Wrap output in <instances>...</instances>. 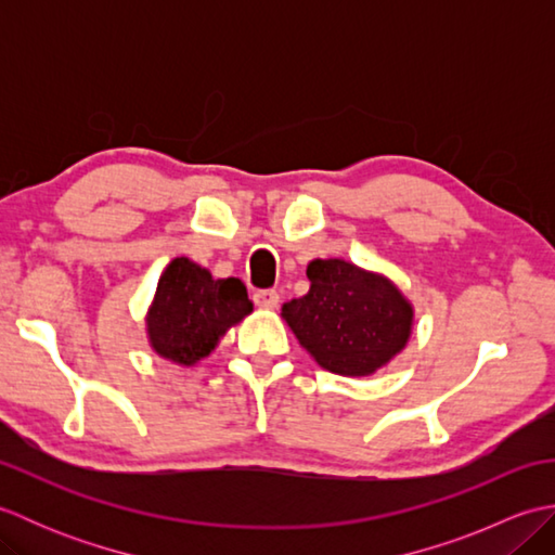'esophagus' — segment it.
<instances>
[{
	"instance_id": "34e87169",
	"label": "esophagus",
	"mask_w": 555,
	"mask_h": 555,
	"mask_svg": "<svg viewBox=\"0 0 555 555\" xmlns=\"http://www.w3.org/2000/svg\"><path fill=\"white\" fill-rule=\"evenodd\" d=\"M253 300H255L257 308H262V310H274L276 305H279V291H274V288L255 291Z\"/></svg>"
}]
</instances>
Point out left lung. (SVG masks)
<instances>
[{"mask_svg":"<svg viewBox=\"0 0 555 555\" xmlns=\"http://www.w3.org/2000/svg\"><path fill=\"white\" fill-rule=\"evenodd\" d=\"M308 296L284 305L300 346L324 370L367 376L408 344L412 308L391 281L344 259H314Z\"/></svg>","mask_w":555,"mask_h":555,"instance_id":"1","label":"left lung"}]
</instances>
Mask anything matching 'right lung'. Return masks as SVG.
<instances>
[{"mask_svg": "<svg viewBox=\"0 0 555 555\" xmlns=\"http://www.w3.org/2000/svg\"><path fill=\"white\" fill-rule=\"evenodd\" d=\"M253 312L241 279H211L185 257L171 259L147 314V334L162 358L193 364L215 350L227 328Z\"/></svg>", "mask_w": 555, "mask_h": 555, "instance_id": "right-lung-1", "label": "right lung"}]
</instances>
